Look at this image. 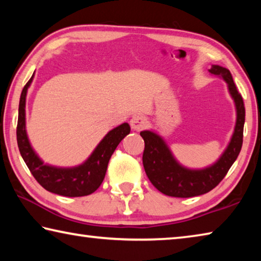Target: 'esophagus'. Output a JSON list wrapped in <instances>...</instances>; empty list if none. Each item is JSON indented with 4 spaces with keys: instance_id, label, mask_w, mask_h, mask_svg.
Instances as JSON below:
<instances>
[{
    "instance_id": "34e87169",
    "label": "esophagus",
    "mask_w": 261,
    "mask_h": 261,
    "mask_svg": "<svg viewBox=\"0 0 261 261\" xmlns=\"http://www.w3.org/2000/svg\"><path fill=\"white\" fill-rule=\"evenodd\" d=\"M130 125L135 131H141L145 126H146V118L140 114L134 115L130 120Z\"/></svg>"
}]
</instances>
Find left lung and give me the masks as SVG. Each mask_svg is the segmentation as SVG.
Wrapping results in <instances>:
<instances>
[{
	"instance_id": "left-lung-1",
	"label": "left lung",
	"mask_w": 261,
	"mask_h": 261,
	"mask_svg": "<svg viewBox=\"0 0 261 261\" xmlns=\"http://www.w3.org/2000/svg\"><path fill=\"white\" fill-rule=\"evenodd\" d=\"M210 72L222 77L226 81L237 110L236 126L230 143L222 156L213 166L199 170L184 168L175 160L165 140L160 136L152 131L140 132L145 143L143 153L145 173L154 187L166 196L190 198L210 192L224 178L241 152L245 122V107L243 98L237 91L228 69L220 65H213L210 69Z\"/></svg>"
}]
</instances>
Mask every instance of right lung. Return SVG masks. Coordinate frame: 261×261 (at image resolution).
<instances>
[{
  "label": "right lung",
  "instance_id": "right-lung-1",
  "mask_svg": "<svg viewBox=\"0 0 261 261\" xmlns=\"http://www.w3.org/2000/svg\"><path fill=\"white\" fill-rule=\"evenodd\" d=\"M33 76L26 83L20 94L18 123H17V144L20 155L26 166L37 179V182L47 191L64 197H84L93 193L105 178L109 159L117 145L126 135L130 134V125L123 123L106 135L100 141L92 155L74 168H56L45 165L31 147L25 130V102L28 88Z\"/></svg>",
  "mask_w": 261,
  "mask_h": 261
}]
</instances>
